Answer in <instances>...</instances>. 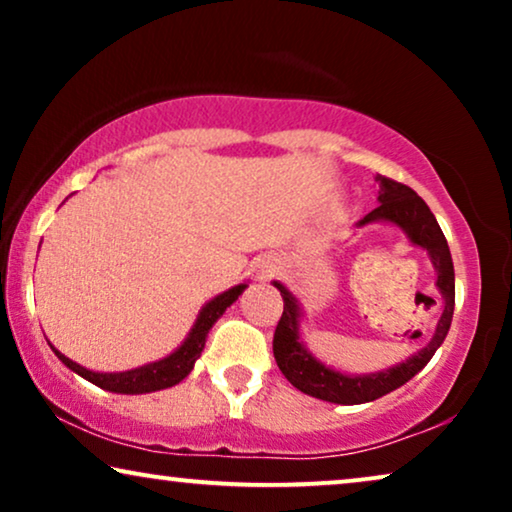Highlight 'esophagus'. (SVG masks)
<instances>
[{
	"label": "esophagus",
	"mask_w": 512,
	"mask_h": 512,
	"mask_svg": "<svg viewBox=\"0 0 512 512\" xmlns=\"http://www.w3.org/2000/svg\"><path fill=\"white\" fill-rule=\"evenodd\" d=\"M272 270H275V265H265V268H263V275H268V272H272Z\"/></svg>",
	"instance_id": "34e87169"
}]
</instances>
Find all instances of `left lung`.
<instances>
[{
    "instance_id": "1",
    "label": "left lung",
    "mask_w": 512,
    "mask_h": 512,
    "mask_svg": "<svg viewBox=\"0 0 512 512\" xmlns=\"http://www.w3.org/2000/svg\"><path fill=\"white\" fill-rule=\"evenodd\" d=\"M375 181L380 184V195H377L380 205L363 216L361 221H356L354 230L373 226V223H387V226L401 230L412 247L424 249L429 254L433 270H436V289L443 296V312H440L431 340L405 361L394 363L389 368H380L375 373H345V370L328 366L307 349L303 342V303L289 286L275 279L272 286L282 293L284 300L282 319H279L275 340H272L277 366L286 380L303 394L338 405L370 403L412 380L445 342L454 314L452 254L436 216L410 186L398 184V181H391L382 174H377Z\"/></svg>"
}]
</instances>
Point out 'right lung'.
<instances>
[{"instance_id":"obj_1","label":"right lung","mask_w":512,"mask_h":512,"mask_svg":"<svg viewBox=\"0 0 512 512\" xmlns=\"http://www.w3.org/2000/svg\"><path fill=\"white\" fill-rule=\"evenodd\" d=\"M247 286L249 282L235 284L230 286L228 291H223L212 300H207V303L202 305V310L198 312V317H195L191 331H188L184 342H181L174 352H170L158 361L144 363V366L121 370V373H100V370H90L86 366H81V363L72 361L62 352H58L51 342H48V345H51L55 356H58L69 370H74V373L81 375L83 380L93 382L95 387L111 391V394L137 396V394H151V391H160V389H170L191 373L195 361L200 359L202 349H205L207 333L212 331V326L223 317V312H226L228 307L242 296V291L247 289Z\"/></svg>"}]
</instances>
